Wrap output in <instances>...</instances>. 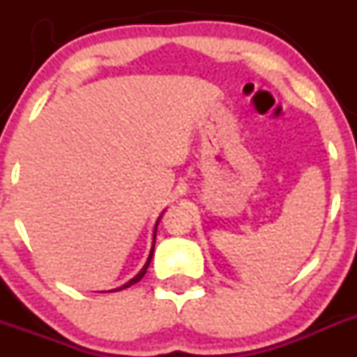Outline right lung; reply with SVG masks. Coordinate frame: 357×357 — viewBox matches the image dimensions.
Here are the masks:
<instances>
[{"mask_svg":"<svg viewBox=\"0 0 357 357\" xmlns=\"http://www.w3.org/2000/svg\"><path fill=\"white\" fill-rule=\"evenodd\" d=\"M162 218V215H160ZM160 218L157 219V222H155V229H153V243H152V250H150V255H149V259H146V262H145V266H143V269L142 271L138 273V275L135 276V278L132 280H129L128 283H126V285H122V287H119V289H115V290H124V289H128V287H131V285H135V283H138L139 280L143 278V276H145V273H146V269H149V266H150V261H152V255H153V248H155V236H157V226H158V221H160Z\"/></svg>","mask_w":357,"mask_h":357,"instance_id":"add662e5","label":"right lung"}]
</instances>
